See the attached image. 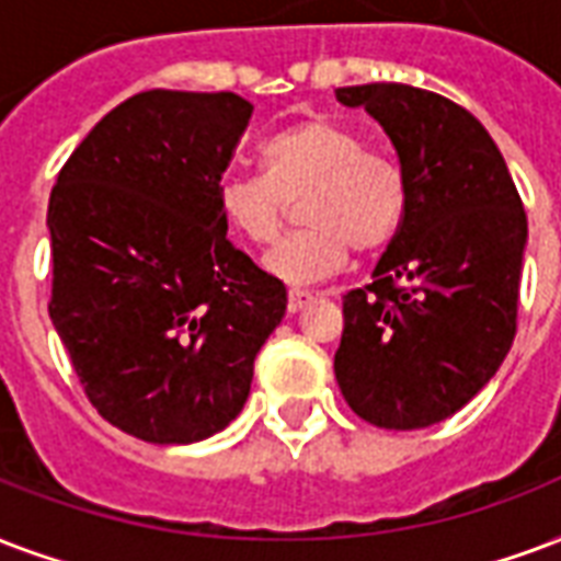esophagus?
I'll return each instance as SVG.
<instances>
[{"instance_id": "obj_1", "label": "esophagus", "mask_w": 561, "mask_h": 561, "mask_svg": "<svg viewBox=\"0 0 561 561\" xmlns=\"http://www.w3.org/2000/svg\"><path fill=\"white\" fill-rule=\"evenodd\" d=\"M309 299H314V294L306 288H290L288 290V311H299Z\"/></svg>"}]
</instances>
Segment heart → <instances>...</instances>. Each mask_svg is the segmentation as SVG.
<instances>
[{
	"instance_id": "b5f03b06",
	"label": "heart",
	"mask_w": 561,
	"mask_h": 561,
	"mask_svg": "<svg viewBox=\"0 0 561 561\" xmlns=\"http://www.w3.org/2000/svg\"><path fill=\"white\" fill-rule=\"evenodd\" d=\"M262 173H229L217 208L238 238L264 247L279 238L290 199L306 229L264 255L282 282H314L350 262L353 250H388L409 214V185L394 158L365 149L356 131L332 119H302L259 147Z\"/></svg>"
}]
</instances>
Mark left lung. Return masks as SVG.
Listing matches in <instances>:
<instances>
[{
  "instance_id": "8db88e82",
  "label": "left lung",
  "mask_w": 561,
  "mask_h": 561,
  "mask_svg": "<svg viewBox=\"0 0 561 561\" xmlns=\"http://www.w3.org/2000/svg\"><path fill=\"white\" fill-rule=\"evenodd\" d=\"M385 128L409 214L374 282L344 297L335 379L379 430H423L468 405L518 329L527 214L497 144L470 111L412 84L337 88Z\"/></svg>"
}]
</instances>
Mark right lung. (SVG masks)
<instances>
[{
	"label": "right lung",
	"mask_w": 561,
	"mask_h": 561,
	"mask_svg": "<svg viewBox=\"0 0 561 561\" xmlns=\"http://www.w3.org/2000/svg\"><path fill=\"white\" fill-rule=\"evenodd\" d=\"M250 114L229 91L135 93L49 196V318L96 412L140 442L226 430L285 318V285L234 250L217 208Z\"/></svg>",
	"instance_id": "add662e5"
}]
</instances>
